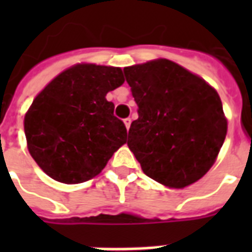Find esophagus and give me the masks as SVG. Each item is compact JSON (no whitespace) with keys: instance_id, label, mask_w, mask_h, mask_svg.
I'll list each match as a JSON object with an SVG mask.
<instances>
[{"instance_id":"esophagus-1","label":"esophagus","mask_w":252,"mask_h":252,"mask_svg":"<svg viewBox=\"0 0 252 252\" xmlns=\"http://www.w3.org/2000/svg\"><path fill=\"white\" fill-rule=\"evenodd\" d=\"M130 123H132V120H130V118H126V119H124V124H126V129H129V126H130Z\"/></svg>"}]
</instances>
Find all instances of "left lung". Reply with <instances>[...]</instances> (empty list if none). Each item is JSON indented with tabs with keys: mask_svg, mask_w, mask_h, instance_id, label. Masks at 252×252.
Returning <instances> with one entry per match:
<instances>
[{
	"mask_svg": "<svg viewBox=\"0 0 252 252\" xmlns=\"http://www.w3.org/2000/svg\"><path fill=\"white\" fill-rule=\"evenodd\" d=\"M124 74L138 106L126 144L142 171L171 188L195 183L213 166L226 137L217 91L166 59L124 68Z\"/></svg>",
	"mask_w": 252,
	"mask_h": 252,
	"instance_id": "8db88e82",
	"label": "left lung"
}]
</instances>
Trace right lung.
Wrapping results in <instances>:
<instances>
[{"label":"right lung","mask_w":252,"mask_h":252,"mask_svg":"<svg viewBox=\"0 0 252 252\" xmlns=\"http://www.w3.org/2000/svg\"><path fill=\"white\" fill-rule=\"evenodd\" d=\"M124 84L120 68L78 64L49 82L25 116L31 157L52 179L77 184L102 171L126 142L108 91Z\"/></svg>","instance_id":"1"}]
</instances>
